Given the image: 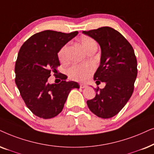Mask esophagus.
Listing matches in <instances>:
<instances>
[{
	"label": "esophagus",
	"instance_id": "34e87169",
	"mask_svg": "<svg viewBox=\"0 0 154 154\" xmlns=\"http://www.w3.org/2000/svg\"><path fill=\"white\" fill-rule=\"evenodd\" d=\"M79 87H80L81 89H84V88L87 87V85H84V84H79Z\"/></svg>",
	"mask_w": 154,
	"mask_h": 154
}]
</instances>
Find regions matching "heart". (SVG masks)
<instances>
[{
  "mask_svg": "<svg viewBox=\"0 0 154 154\" xmlns=\"http://www.w3.org/2000/svg\"><path fill=\"white\" fill-rule=\"evenodd\" d=\"M80 44L85 51H87L90 48L96 46L95 41L87 36H82L80 38ZM67 45H65L58 52V58L61 62H64L67 59ZM94 71V67L91 64L76 65L69 67L67 70V74L69 77L77 81H85Z\"/></svg>",
  "mask_w": 154,
  "mask_h": 154,
  "instance_id": "obj_1",
  "label": "heart"
}]
</instances>
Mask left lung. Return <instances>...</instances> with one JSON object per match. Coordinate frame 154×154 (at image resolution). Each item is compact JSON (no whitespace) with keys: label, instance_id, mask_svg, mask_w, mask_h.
<instances>
[{"label":"left lung","instance_id":"8db88e82","mask_svg":"<svg viewBox=\"0 0 154 154\" xmlns=\"http://www.w3.org/2000/svg\"><path fill=\"white\" fill-rule=\"evenodd\" d=\"M82 33L101 47V62L94 79L106 83L103 89H94L96 96L87 101V106L96 116L110 118L122 109L134 91L137 75L134 51L120 32L109 26Z\"/></svg>","mask_w":154,"mask_h":154}]
</instances>
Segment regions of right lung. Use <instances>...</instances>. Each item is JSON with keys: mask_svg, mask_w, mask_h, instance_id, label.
Wrapping results in <instances>:
<instances>
[{"mask_svg": "<svg viewBox=\"0 0 154 154\" xmlns=\"http://www.w3.org/2000/svg\"><path fill=\"white\" fill-rule=\"evenodd\" d=\"M78 34L46 30L36 33L22 45L15 63V83L27 108L44 119L54 118L64 107L69 91L79 89L76 82H67L61 75L59 84H50L51 73L58 72V53L63 46ZM57 77V76H56Z\"/></svg>", "mask_w": 154, "mask_h": 154, "instance_id": "obj_1", "label": "right lung"}]
</instances>
